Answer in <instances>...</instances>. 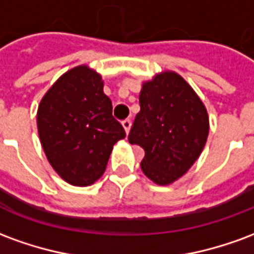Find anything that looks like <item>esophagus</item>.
I'll return each mask as SVG.
<instances>
[{
	"instance_id": "obj_1",
	"label": "esophagus",
	"mask_w": 254,
	"mask_h": 254,
	"mask_svg": "<svg viewBox=\"0 0 254 254\" xmlns=\"http://www.w3.org/2000/svg\"><path fill=\"white\" fill-rule=\"evenodd\" d=\"M122 127H124V129H125V132L127 134L129 130H130V127H132V121L130 120H125V121L122 122Z\"/></svg>"
}]
</instances>
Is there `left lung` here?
I'll list each match as a JSON object with an SVG mask.
<instances>
[{"mask_svg":"<svg viewBox=\"0 0 254 254\" xmlns=\"http://www.w3.org/2000/svg\"><path fill=\"white\" fill-rule=\"evenodd\" d=\"M140 111L127 140L145 152L141 170L156 185H170L187 174L207 143L209 118L189 83L173 70L144 81Z\"/></svg>","mask_w":254,"mask_h":254,"instance_id":"obj_1","label":"left lung"}]
</instances>
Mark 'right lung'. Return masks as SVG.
Masks as SVG:
<instances>
[{
  "mask_svg": "<svg viewBox=\"0 0 254 254\" xmlns=\"http://www.w3.org/2000/svg\"><path fill=\"white\" fill-rule=\"evenodd\" d=\"M103 85L100 73L78 65L64 73L38 106L42 148L54 171L73 187L98 181L114 144L127 136Z\"/></svg>",
  "mask_w": 254,
  "mask_h": 254,
  "instance_id": "right-lung-1",
  "label": "right lung"
}]
</instances>
